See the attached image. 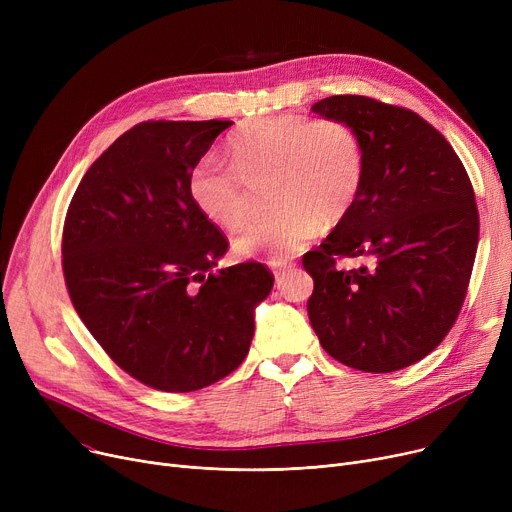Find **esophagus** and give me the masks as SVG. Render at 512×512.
Segmentation results:
<instances>
[{
    "label": "esophagus",
    "instance_id": "1",
    "mask_svg": "<svg viewBox=\"0 0 512 512\" xmlns=\"http://www.w3.org/2000/svg\"><path fill=\"white\" fill-rule=\"evenodd\" d=\"M267 265L272 267V272H274V276H276V280H280L290 267H292V263H288V261H278V259H270L267 261Z\"/></svg>",
    "mask_w": 512,
    "mask_h": 512
}]
</instances>
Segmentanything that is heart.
Masks as SVG:
<instances>
[{
  "mask_svg": "<svg viewBox=\"0 0 512 512\" xmlns=\"http://www.w3.org/2000/svg\"><path fill=\"white\" fill-rule=\"evenodd\" d=\"M272 180L274 211L234 240L242 257L284 261L297 255L319 226L340 224L365 180V149L344 120L276 116L242 128L230 141V161L207 153L188 178V193L205 218L238 230L255 207L253 188Z\"/></svg>",
  "mask_w": 512,
  "mask_h": 512,
  "instance_id": "1",
  "label": "heart"
}]
</instances>
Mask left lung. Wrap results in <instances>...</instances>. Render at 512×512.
<instances>
[{
  "mask_svg": "<svg viewBox=\"0 0 512 512\" xmlns=\"http://www.w3.org/2000/svg\"><path fill=\"white\" fill-rule=\"evenodd\" d=\"M311 112L359 132L365 180L351 213L303 255L309 321L346 367H409L446 338L467 297L479 240L471 178L444 134L407 107L334 95ZM342 258L362 267L348 271Z\"/></svg>",
  "mask_w": 512,
  "mask_h": 512,
  "instance_id": "obj_1",
  "label": "left lung"
}]
</instances>
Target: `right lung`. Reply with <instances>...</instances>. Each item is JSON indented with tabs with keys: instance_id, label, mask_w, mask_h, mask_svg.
<instances>
[{
	"instance_id": "right-lung-1",
	"label": "right lung",
	"mask_w": 512,
	"mask_h": 512,
	"mask_svg": "<svg viewBox=\"0 0 512 512\" xmlns=\"http://www.w3.org/2000/svg\"><path fill=\"white\" fill-rule=\"evenodd\" d=\"M230 120H147L80 180L62 270L87 330L122 371L161 392H195L245 361L253 311L274 286L257 261L213 272L228 238L195 207L188 178Z\"/></svg>"
}]
</instances>
